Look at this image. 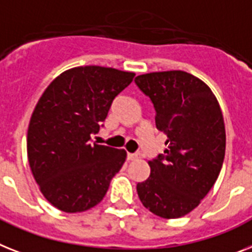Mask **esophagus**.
<instances>
[{
    "label": "esophagus",
    "mask_w": 252,
    "mask_h": 252,
    "mask_svg": "<svg viewBox=\"0 0 252 252\" xmlns=\"http://www.w3.org/2000/svg\"><path fill=\"white\" fill-rule=\"evenodd\" d=\"M126 158H128V160H137V158H141V154H138V152L137 154H128Z\"/></svg>",
    "instance_id": "34e87169"
}]
</instances>
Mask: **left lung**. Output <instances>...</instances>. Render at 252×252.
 <instances>
[{
    "label": "left lung",
    "mask_w": 252,
    "mask_h": 252,
    "mask_svg": "<svg viewBox=\"0 0 252 252\" xmlns=\"http://www.w3.org/2000/svg\"><path fill=\"white\" fill-rule=\"evenodd\" d=\"M134 82L155 107L156 128L168 137V149L149 161L150 177L137 185L138 197L158 217L181 218L197 208L220 173V106L210 88L186 71L142 74Z\"/></svg>",
    "instance_id": "8db88e82"
}]
</instances>
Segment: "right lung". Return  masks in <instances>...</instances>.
I'll return each mask as SVG.
<instances>
[{"instance_id":"right-lung-1","label":"right lung","mask_w":252,"mask_h":252,"mask_svg":"<svg viewBox=\"0 0 252 252\" xmlns=\"http://www.w3.org/2000/svg\"><path fill=\"white\" fill-rule=\"evenodd\" d=\"M133 78L113 67H73L55 78L38 101L28 128V161L46 200L59 210L96 206L126 161L124 150L92 146L90 139Z\"/></svg>"}]
</instances>
